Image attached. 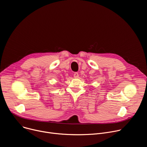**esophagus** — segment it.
<instances>
[{
  "label": "esophagus",
  "instance_id": "obj_1",
  "mask_svg": "<svg viewBox=\"0 0 147 147\" xmlns=\"http://www.w3.org/2000/svg\"><path fill=\"white\" fill-rule=\"evenodd\" d=\"M74 78H78V77H79V74H78V72H75V73L74 74Z\"/></svg>",
  "mask_w": 147,
  "mask_h": 147
}]
</instances>
